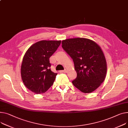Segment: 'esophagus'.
<instances>
[{"label": "esophagus", "instance_id": "1", "mask_svg": "<svg viewBox=\"0 0 128 128\" xmlns=\"http://www.w3.org/2000/svg\"><path fill=\"white\" fill-rule=\"evenodd\" d=\"M63 72H64V73H67V70H66V69H65L64 70H63V71H62Z\"/></svg>", "mask_w": 128, "mask_h": 128}]
</instances>
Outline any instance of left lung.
<instances>
[{
	"label": "left lung",
	"mask_w": 128,
	"mask_h": 128,
	"mask_svg": "<svg viewBox=\"0 0 128 128\" xmlns=\"http://www.w3.org/2000/svg\"><path fill=\"white\" fill-rule=\"evenodd\" d=\"M62 44L72 58L77 74L72 81L74 86L84 93L94 91L104 81L107 70L106 60L100 46L85 38L66 39Z\"/></svg>",
	"instance_id": "8db88e82"
}]
</instances>
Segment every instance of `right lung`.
Masks as SVG:
<instances>
[{
	"label": "right lung",
	"instance_id": "right-lung-1",
	"mask_svg": "<svg viewBox=\"0 0 128 128\" xmlns=\"http://www.w3.org/2000/svg\"><path fill=\"white\" fill-rule=\"evenodd\" d=\"M61 40H41L33 44L24 54L21 66L22 80L28 89L36 94L44 93L52 86L56 73L50 70L49 58Z\"/></svg>",
	"mask_w": 128,
	"mask_h": 128
}]
</instances>
